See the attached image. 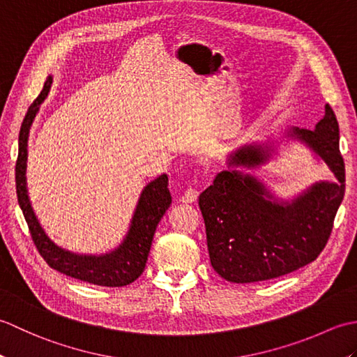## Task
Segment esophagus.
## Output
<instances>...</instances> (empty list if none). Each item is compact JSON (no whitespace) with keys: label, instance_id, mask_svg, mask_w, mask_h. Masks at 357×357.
<instances>
[{"label":"esophagus","instance_id":"1","mask_svg":"<svg viewBox=\"0 0 357 357\" xmlns=\"http://www.w3.org/2000/svg\"><path fill=\"white\" fill-rule=\"evenodd\" d=\"M199 193L195 190V188H187V190L181 195L179 198V202H184V204H192V202H196V199H198Z\"/></svg>","mask_w":357,"mask_h":357}]
</instances>
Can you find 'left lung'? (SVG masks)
<instances>
[{
    "mask_svg": "<svg viewBox=\"0 0 357 357\" xmlns=\"http://www.w3.org/2000/svg\"><path fill=\"white\" fill-rule=\"evenodd\" d=\"M335 173L337 183H317L293 202H276L255 176L224 170L199 196L211 267L236 284L279 278L313 262L327 245L345 193V164L339 124L327 104L314 130L291 128ZM270 156L267 147L245 146L229 165L255 167Z\"/></svg>",
    "mask_w": 357,
    "mask_h": 357,
    "instance_id": "1",
    "label": "left lung"
}]
</instances>
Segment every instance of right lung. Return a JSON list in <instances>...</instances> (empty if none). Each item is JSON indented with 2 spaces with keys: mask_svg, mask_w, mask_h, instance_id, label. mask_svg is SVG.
<instances>
[{
  "mask_svg": "<svg viewBox=\"0 0 357 357\" xmlns=\"http://www.w3.org/2000/svg\"><path fill=\"white\" fill-rule=\"evenodd\" d=\"M50 84L52 77L45 79L41 93L30 104L26 116L22 119L18 138L15 184H17L18 204L22 210V215L26 218L30 236H32L33 244L43 256V259L49 264V267L63 273V275L102 287L128 285L138 279L142 275L144 268H146V262L156 227L172 204L169 178H167V174H161V176L151 181L144 188L138 201V206H136L130 230H128L123 244L116 250H113L112 253H105L101 256L77 255L53 244L47 238V234L44 233L40 222H38L32 206H30L26 188L29 130L38 109H40V104L49 93Z\"/></svg>",
  "mask_w": 357,
  "mask_h": 357,
  "instance_id": "add662e5",
  "label": "right lung"
}]
</instances>
